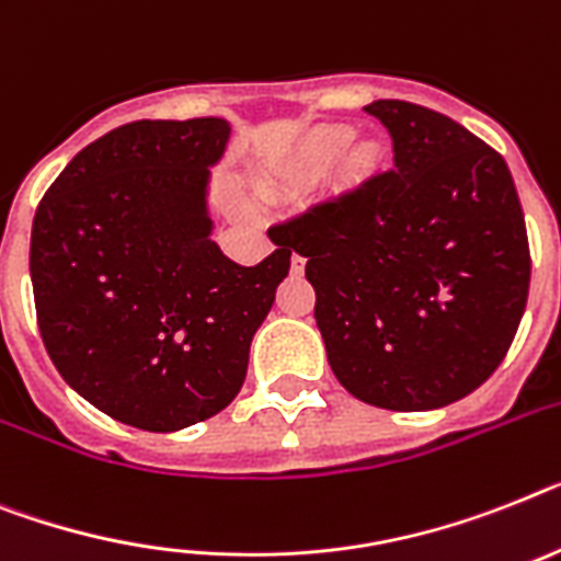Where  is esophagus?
I'll use <instances>...</instances> for the list:
<instances>
[{
  "label": "esophagus",
  "instance_id": "1",
  "mask_svg": "<svg viewBox=\"0 0 561 561\" xmlns=\"http://www.w3.org/2000/svg\"><path fill=\"white\" fill-rule=\"evenodd\" d=\"M305 262H308V259L299 256V253H294V256H290V273H294V276H302Z\"/></svg>",
  "mask_w": 561,
  "mask_h": 561
}]
</instances>
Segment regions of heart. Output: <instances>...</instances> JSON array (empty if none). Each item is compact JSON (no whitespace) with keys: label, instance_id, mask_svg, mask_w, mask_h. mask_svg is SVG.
<instances>
[{"label":"heart","instance_id":"1","mask_svg":"<svg viewBox=\"0 0 561 561\" xmlns=\"http://www.w3.org/2000/svg\"><path fill=\"white\" fill-rule=\"evenodd\" d=\"M356 142V130L351 125H324L317 128L313 134L305 136L299 157H296V171L302 176H324L339 164V159L345 157L347 150ZM379 162V148L376 145H362L351 153V168L353 171H368Z\"/></svg>","mask_w":561,"mask_h":561}]
</instances>
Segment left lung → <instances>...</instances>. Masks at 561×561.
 I'll list each match as a JSON object with an SVG mask.
<instances>
[{"label": "left lung", "instance_id": "left-lung-1", "mask_svg": "<svg viewBox=\"0 0 561 561\" xmlns=\"http://www.w3.org/2000/svg\"><path fill=\"white\" fill-rule=\"evenodd\" d=\"M393 168L276 228L308 259L317 328L342 388L385 411L468 397L505 359L528 305L516 185L491 145L431 107L365 105Z\"/></svg>", "mask_w": 561, "mask_h": 561}]
</instances>
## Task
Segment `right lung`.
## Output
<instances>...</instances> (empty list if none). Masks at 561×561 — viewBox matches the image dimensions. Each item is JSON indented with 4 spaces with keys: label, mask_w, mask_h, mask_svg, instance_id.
I'll return each mask as SVG.
<instances>
[{
    "label": "right lung",
    "mask_w": 561,
    "mask_h": 561,
    "mask_svg": "<svg viewBox=\"0 0 561 561\" xmlns=\"http://www.w3.org/2000/svg\"><path fill=\"white\" fill-rule=\"evenodd\" d=\"M230 122L142 119L70 159L31 230L42 342L65 382L116 422L173 433L239 393L290 244L244 267L214 242L210 168Z\"/></svg>",
    "instance_id": "obj_1"
}]
</instances>
